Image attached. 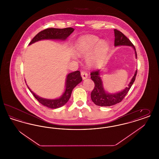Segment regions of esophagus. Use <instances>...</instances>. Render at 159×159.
<instances>
[{"label":"esophagus","mask_w":159,"mask_h":159,"mask_svg":"<svg viewBox=\"0 0 159 159\" xmlns=\"http://www.w3.org/2000/svg\"><path fill=\"white\" fill-rule=\"evenodd\" d=\"M81 76L82 77L83 79H86L88 77V73H87V72L86 71L83 70V71H81Z\"/></svg>","instance_id":"esophagus-1"}]
</instances>
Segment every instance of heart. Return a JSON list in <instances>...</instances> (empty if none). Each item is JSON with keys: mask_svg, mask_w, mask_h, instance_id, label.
<instances>
[{"mask_svg": "<svg viewBox=\"0 0 159 159\" xmlns=\"http://www.w3.org/2000/svg\"><path fill=\"white\" fill-rule=\"evenodd\" d=\"M95 48L91 56L88 59V64L92 66L100 62L106 57L108 46L106 41L101 40L96 36H88L79 42L77 51L80 54H88Z\"/></svg>", "mask_w": 159, "mask_h": 159, "instance_id": "obj_1", "label": "heart"}]
</instances>
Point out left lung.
I'll list each match as a JSON object with an SVG mask.
<instances>
[{"mask_svg":"<svg viewBox=\"0 0 159 159\" xmlns=\"http://www.w3.org/2000/svg\"><path fill=\"white\" fill-rule=\"evenodd\" d=\"M114 45H126L132 46L135 51V56L137 58L136 49L134 45L130 42V40L125 36L121 31L114 29ZM99 70L92 71L91 73V79L95 83V86L93 91L91 92V99L97 106L108 107L113 106L117 103H119L125 98L128 93L132 85L135 80L137 70L135 73V75L132 77L128 87L126 88L124 90L117 93L110 94L106 93L102 84V80L99 77Z\"/></svg>","mask_w":159,"mask_h":159,"instance_id":"obj_1","label":"left lung"}]
</instances>
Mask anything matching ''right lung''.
<instances>
[{
    "label": "right lung",
    "instance_id": "add662e5",
    "mask_svg": "<svg viewBox=\"0 0 159 159\" xmlns=\"http://www.w3.org/2000/svg\"><path fill=\"white\" fill-rule=\"evenodd\" d=\"M74 29L71 27H68L65 29H55V28H49L45 30L40 31L33 39L31 40L29 45H31L36 42L43 39H61L65 40L68 37L73 31ZM82 80V78L80 75L79 71H76L69 73L66 79V91L62 97L60 98L55 99H47L39 97L34 93L31 91L30 89L28 87L35 98L42 104L51 108H57L64 106L68 102L71 97V92L74 88Z\"/></svg>",
    "mask_w": 159,
    "mask_h": 159
}]
</instances>
